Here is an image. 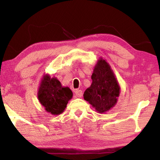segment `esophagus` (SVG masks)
Instances as JSON below:
<instances>
[{
  "mask_svg": "<svg viewBox=\"0 0 160 160\" xmlns=\"http://www.w3.org/2000/svg\"><path fill=\"white\" fill-rule=\"evenodd\" d=\"M75 94L78 98H81L82 96V91L81 90H76L75 91Z\"/></svg>",
  "mask_w": 160,
  "mask_h": 160,
  "instance_id": "34e87169",
  "label": "esophagus"
}]
</instances>
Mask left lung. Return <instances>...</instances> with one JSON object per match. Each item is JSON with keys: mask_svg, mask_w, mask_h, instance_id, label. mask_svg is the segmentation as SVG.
Returning <instances> with one entry per match:
<instances>
[{"mask_svg": "<svg viewBox=\"0 0 160 160\" xmlns=\"http://www.w3.org/2000/svg\"><path fill=\"white\" fill-rule=\"evenodd\" d=\"M91 79L92 83L84 91V99L99 113H106L116 104L120 87L109 64L102 58L95 65Z\"/></svg>", "mask_w": 160, "mask_h": 160, "instance_id": "obj_1", "label": "left lung"}]
</instances>
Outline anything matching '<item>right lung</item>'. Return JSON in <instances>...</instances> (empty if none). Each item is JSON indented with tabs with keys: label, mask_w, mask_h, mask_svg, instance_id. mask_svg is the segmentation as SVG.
I'll return each instance as SVG.
<instances>
[{
	"label": "right lung",
	"mask_w": 160,
	"mask_h": 160,
	"mask_svg": "<svg viewBox=\"0 0 160 160\" xmlns=\"http://www.w3.org/2000/svg\"><path fill=\"white\" fill-rule=\"evenodd\" d=\"M73 97V93L68 87H62L56 78L44 75L38 91V98L49 113L58 115L62 113L67 104Z\"/></svg>",
	"instance_id": "1"
}]
</instances>
